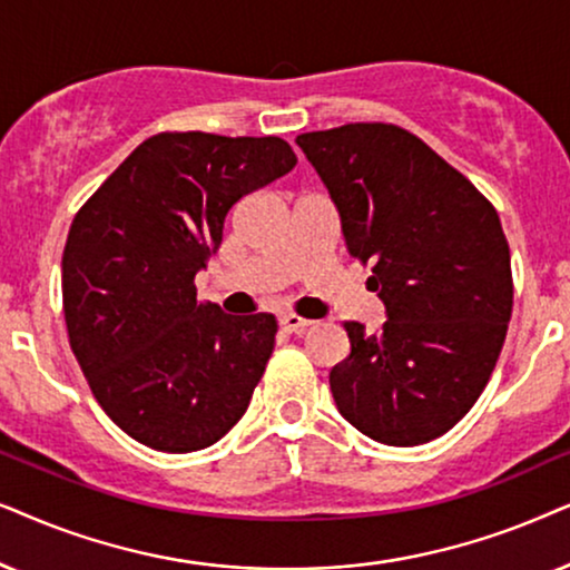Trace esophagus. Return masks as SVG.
Wrapping results in <instances>:
<instances>
[{
    "label": "esophagus",
    "instance_id": "34e87169",
    "mask_svg": "<svg viewBox=\"0 0 570 570\" xmlns=\"http://www.w3.org/2000/svg\"><path fill=\"white\" fill-rule=\"evenodd\" d=\"M278 323H281V328L289 331V333H302L305 328H309V325H313V321H307V317H302L297 313H284L278 317Z\"/></svg>",
    "mask_w": 570,
    "mask_h": 570
}]
</instances>
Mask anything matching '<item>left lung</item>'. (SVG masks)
Masks as SVG:
<instances>
[{"instance_id":"8db88e82","label":"left lung","mask_w":570,"mask_h":570,"mask_svg":"<svg viewBox=\"0 0 570 570\" xmlns=\"http://www.w3.org/2000/svg\"><path fill=\"white\" fill-rule=\"evenodd\" d=\"M297 146L389 313L375 336L344 323L352 354L331 370L333 401L377 443L435 440L480 399L511 321V249L498 210L428 142L389 121L305 132Z\"/></svg>"}]
</instances>
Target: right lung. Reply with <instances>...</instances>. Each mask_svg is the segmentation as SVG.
I'll list each match as a JSON object with an SVG mask.
<instances>
[{"label": "right lung", "mask_w": 570, "mask_h": 570, "mask_svg": "<svg viewBox=\"0 0 570 570\" xmlns=\"http://www.w3.org/2000/svg\"><path fill=\"white\" fill-rule=\"evenodd\" d=\"M294 166L273 135L158 132L75 214L62 257L72 354L109 420L148 449H208L247 412L278 323L197 302L195 273L234 203Z\"/></svg>", "instance_id": "add662e5"}]
</instances>
